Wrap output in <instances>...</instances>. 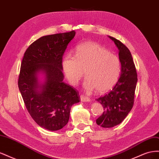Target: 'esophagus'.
Wrapping results in <instances>:
<instances>
[{"mask_svg":"<svg viewBox=\"0 0 159 159\" xmlns=\"http://www.w3.org/2000/svg\"><path fill=\"white\" fill-rule=\"evenodd\" d=\"M80 99H81V102H90V99L88 97L84 96V95H80Z\"/></svg>","mask_w":159,"mask_h":159,"instance_id":"1","label":"esophagus"}]
</instances>
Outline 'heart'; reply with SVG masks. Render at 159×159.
Masks as SVG:
<instances>
[{"mask_svg":"<svg viewBox=\"0 0 159 159\" xmlns=\"http://www.w3.org/2000/svg\"><path fill=\"white\" fill-rule=\"evenodd\" d=\"M63 68L70 82L74 85L84 77L87 91L95 89L103 93L117 83L121 71L119 57L96 42H84L77 46L75 56L68 55L63 61Z\"/></svg>","mask_w":159,"mask_h":159,"instance_id":"heart-1","label":"heart"}]
</instances>
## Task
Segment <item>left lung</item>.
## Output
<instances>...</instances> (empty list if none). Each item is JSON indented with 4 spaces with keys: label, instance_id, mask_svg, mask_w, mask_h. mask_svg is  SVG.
Masks as SVG:
<instances>
[{
    "label": "left lung",
    "instance_id": "left-lung-1",
    "mask_svg": "<svg viewBox=\"0 0 159 159\" xmlns=\"http://www.w3.org/2000/svg\"><path fill=\"white\" fill-rule=\"evenodd\" d=\"M119 49L121 71L116 84L107 94L96 99L103 105L104 111L96 119L98 125L110 128L121 123L133 108L137 82V70L128 48L121 42L109 36Z\"/></svg>",
    "mask_w": 159,
    "mask_h": 159
}]
</instances>
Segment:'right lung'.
<instances>
[{
  "label": "right lung",
  "instance_id": "right-lung-1",
  "mask_svg": "<svg viewBox=\"0 0 159 159\" xmlns=\"http://www.w3.org/2000/svg\"><path fill=\"white\" fill-rule=\"evenodd\" d=\"M75 32L42 36L26 49L21 62L18 85L25 106L38 125L57 131L68 123L71 105L80 101L79 92L64 83L62 59ZM46 75L44 84L37 74Z\"/></svg>",
  "mask_w": 159,
  "mask_h": 159
}]
</instances>
